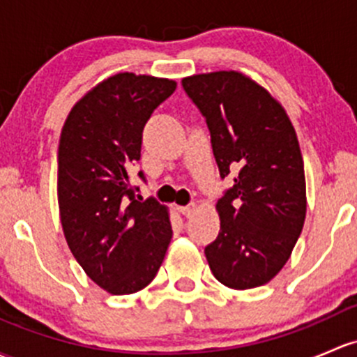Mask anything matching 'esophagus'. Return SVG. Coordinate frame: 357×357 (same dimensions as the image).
I'll return each mask as SVG.
<instances>
[{"mask_svg": "<svg viewBox=\"0 0 357 357\" xmlns=\"http://www.w3.org/2000/svg\"><path fill=\"white\" fill-rule=\"evenodd\" d=\"M178 210H179V212H181L185 217H191V215H193V213H195V210H197V205L190 204V205H186V207H178Z\"/></svg>", "mask_w": 357, "mask_h": 357, "instance_id": "34e87169", "label": "esophagus"}]
</instances>
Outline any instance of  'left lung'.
<instances>
[{
    "label": "left lung",
    "mask_w": 357,
    "mask_h": 357,
    "mask_svg": "<svg viewBox=\"0 0 357 357\" xmlns=\"http://www.w3.org/2000/svg\"><path fill=\"white\" fill-rule=\"evenodd\" d=\"M205 118L220 178L234 176L217 202L220 231L205 248L213 277L231 289L267 284L303 231L306 181L299 142L284 107L238 71L181 82Z\"/></svg>",
    "instance_id": "1"
}]
</instances>
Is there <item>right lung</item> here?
Segmentation results:
<instances>
[{"mask_svg": "<svg viewBox=\"0 0 357 357\" xmlns=\"http://www.w3.org/2000/svg\"><path fill=\"white\" fill-rule=\"evenodd\" d=\"M174 90L167 78L118 73L82 97L61 130L63 232L80 267L111 294L147 287L171 243L167 208L153 197L137 200L130 171L140 160L145 123Z\"/></svg>", "mask_w": 357, "mask_h": 357, "instance_id": "add662e5", "label": "right lung"}]
</instances>
